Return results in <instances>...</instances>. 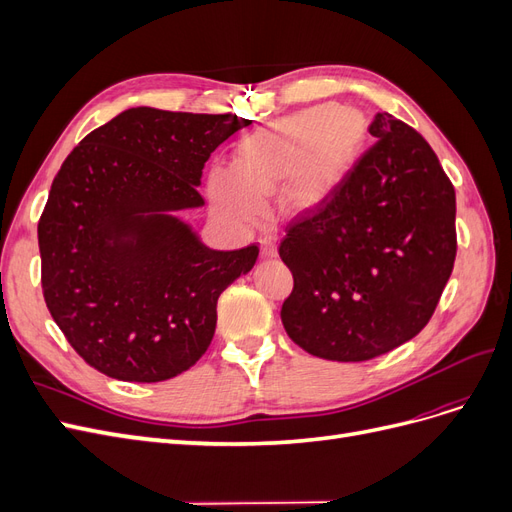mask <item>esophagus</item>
I'll list each match as a JSON object with an SVG mask.
<instances>
[{"mask_svg": "<svg viewBox=\"0 0 512 512\" xmlns=\"http://www.w3.org/2000/svg\"><path fill=\"white\" fill-rule=\"evenodd\" d=\"M260 254L265 258H273L277 254V245H275L273 237H262L260 239Z\"/></svg>", "mask_w": 512, "mask_h": 512, "instance_id": "esophagus-1", "label": "esophagus"}]
</instances>
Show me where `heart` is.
Wrapping results in <instances>:
<instances>
[{
	"mask_svg": "<svg viewBox=\"0 0 512 512\" xmlns=\"http://www.w3.org/2000/svg\"><path fill=\"white\" fill-rule=\"evenodd\" d=\"M365 141V121L354 111L322 104L275 126L245 136L232 170L215 168L209 190L222 215L250 222L260 213V198L282 188L290 211L318 207L346 175Z\"/></svg>",
	"mask_w": 512,
	"mask_h": 512,
	"instance_id": "obj_1",
	"label": "heart"
}]
</instances>
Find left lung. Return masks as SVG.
Listing matches in <instances>:
<instances>
[{
  "label": "left lung",
  "instance_id": "8db88e82",
  "mask_svg": "<svg viewBox=\"0 0 512 512\" xmlns=\"http://www.w3.org/2000/svg\"><path fill=\"white\" fill-rule=\"evenodd\" d=\"M367 130L378 141L280 243L294 280L284 329L327 361L376 359L421 333L457 254L455 188L429 143L389 113Z\"/></svg>",
  "mask_w": 512,
  "mask_h": 512
}]
</instances>
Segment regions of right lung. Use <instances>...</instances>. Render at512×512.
Masks as SVG:
<instances>
[{"mask_svg": "<svg viewBox=\"0 0 512 512\" xmlns=\"http://www.w3.org/2000/svg\"><path fill=\"white\" fill-rule=\"evenodd\" d=\"M250 123L128 108L61 164L38 222L42 294L104 376L162 382L207 352L220 294L254 267L258 245L211 250L173 213L205 205V162Z\"/></svg>", "mask_w": 512, "mask_h": 512, "instance_id": "right-lung-1", "label": "right lung"}]
</instances>
